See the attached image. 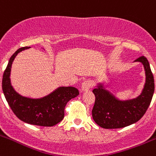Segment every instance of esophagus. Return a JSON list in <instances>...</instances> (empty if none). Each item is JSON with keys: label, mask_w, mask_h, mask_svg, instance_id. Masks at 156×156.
Returning a JSON list of instances; mask_svg holds the SVG:
<instances>
[{"label": "esophagus", "mask_w": 156, "mask_h": 156, "mask_svg": "<svg viewBox=\"0 0 156 156\" xmlns=\"http://www.w3.org/2000/svg\"><path fill=\"white\" fill-rule=\"evenodd\" d=\"M92 87V82L91 81H85L81 84V91H87Z\"/></svg>", "instance_id": "1"}]
</instances>
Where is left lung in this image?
Segmentation results:
<instances>
[{
	"label": "left lung",
	"instance_id": "8db88e82",
	"mask_svg": "<svg viewBox=\"0 0 156 156\" xmlns=\"http://www.w3.org/2000/svg\"><path fill=\"white\" fill-rule=\"evenodd\" d=\"M134 62H141L145 73V83L142 93L137 98L120 100L103 83H98L93 90L95 96L92 117L97 125L103 129H121L134 124L142 119L152 101L155 90L153 75L145 57L137 58Z\"/></svg>",
	"mask_w": 156,
	"mask_h": 156
}]
</instances>
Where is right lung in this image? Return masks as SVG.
Segmentation results:
<instances>
[{
	"label": "right lung",
	"mask_w": 156,
	"mask_h": 156,
	"mask_svg": "<svg viewBox=\"0 0 156 156\" xmlns=\"http://www.w3.org/2000/svg\"><path fill=\"white\" fill-rule=\"evenodd\" d=\"M28 48L29 47L19 48L10 58L3 75L2 89L4 97L20 120L34 126H55L64 119L67 103L77 97L79 91L75 87H58L49 94L39 98H28L17 93L11 85V66L17 54Z\"/></svg>",
	"instance_id": "add662e5"
}]
</instances>
